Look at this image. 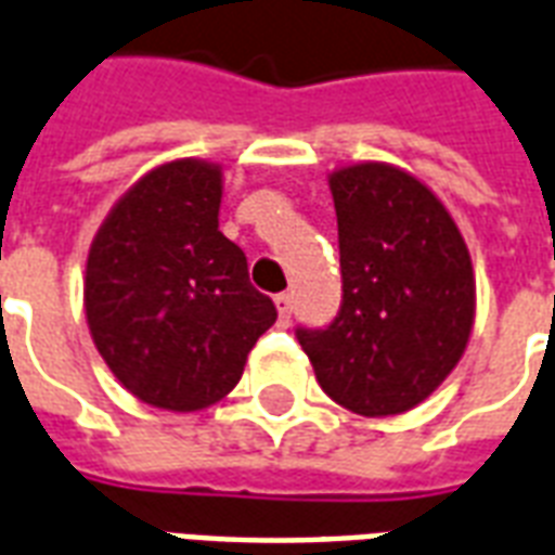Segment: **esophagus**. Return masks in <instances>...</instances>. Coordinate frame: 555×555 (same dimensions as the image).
I'll return each mask as SVG.
<instances>
[{
	"instance_id": "obj_1",
	"label": "esophagus",
	"mask_w": 555,
	"mask_h": 555,
	"mask_svg": "<svg viewBox=\"0 0 555 555\" xmlns=\"http://www.w3.org/2000/svg\"><path fill=\"white\" fill-rule=\"evenodd\" d=\"M273 302H276L279 320H282V323H287V320H291V294L273 296Z\"/></svg>"
}]
</instances>
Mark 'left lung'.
<instances>
[{
	"label": "left lung",
	"mask_w": 555,
	"mask_h": 555,
	"mask_svg": "<svg viewBox=\"0 0 555 555\" xmlns=\"http://www.w3.org/2000/svg\"><path fill=\"white\" fill-rule=\"evenodd\" d=\"M344 306L296 328L325 396L358 416L408 413L463 358L475 325L472 256L446 203L390 163L334 168Z\"/></svg>",
	"instance_id": "8db88e82"
}]
</instances>
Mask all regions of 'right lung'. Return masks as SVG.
<instances>
[{
    "label": "right lung",
    "instance_id": "right-lung-1",
    "mask_svg": "<svg viewBox=\"0 0 555 555\" xmlns=\"http://www.w3.org/2000/svg\"><path fill=\"white\" fill-rule=\"evenodd\" d=\"M223 171L171 159L130 185L95 232L83 276L92 344L130 396L194 413L227 399L276 323L247 256L218 230Z\"/></svg>",
    "mask_w": 555,
    "mask_h": 555
}]
</instances>
